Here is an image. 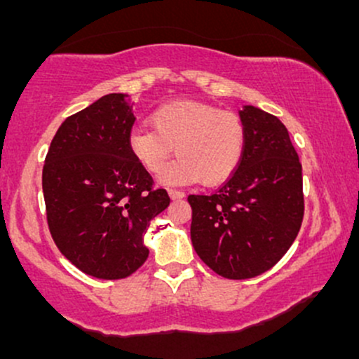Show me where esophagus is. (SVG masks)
I'll use <instances>...</instances> for the list:
<instances>
[{"label":"esophagus","mask_w":359,"mask_h":359,"mask_svg":"<svg viewBox=\"0 0 359 359\" xmlns=\"http://www.w3.org/2000/svg\"><path fill=\"white\" fill-rule=\"evenodd\" d=\"M168 196H170V199H182L184 197V192L182 191H177V189H168Z\"/></svg>","instance_id":"34e87169"}]
</instances>
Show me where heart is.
<instances>
[{"mask_svg":"<svg viewBox=\"0 0 359 359\" xmlns=\"http://www.w3.org/2000/svg\"><path fill=\"white\" fill-rule=\"evenodd\" d=\"M151 128H137L128 137L131 155L150 174L167 165L175 147L179 158L167 167L165 184L217 185L234 174L246 147V128L231 111L205 102L174 101L151 113Z\"/></svg>","mask_w":359,"mask_h":359,"instance_id":"heart-1","label":"heart"}]
</instances>
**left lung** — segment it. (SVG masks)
I'll return each mask as SVG.
<instances>
[{
    "instance_id": "left-lung-1",
    "label": "left lung",
    "mask_w": 359,
    "mask_h": 359,
    "mask_svg": "<svg viewBox=\"0 0 359 359\" xmlns=\"http://www.w3.org/2000/svg\"><path fill=\"white\" fill-rule=\"evenodd\" d=\"M240 118L246 128L241 163L214 194L187 197L194 250L229 280L277 265L304 219L302 165L285 125L255 106H245Z\"/></svg>"
}]
</instances>
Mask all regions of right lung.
Instances as JSON below:
<instances>
[{
	"mask_svg": "<svg viewBox=\"0 0 359 359\" xmlns=\"http://www.w3.org/2000/svg\"><path fill=\"white\" fill-rule=\"evenodd\" d=\"M128 94H108L72 114L53 137L42 172L47 222L57 248L90 277L119 280L148 258L150 221L170 204L131 155Z\"/></svg>",
	"mask_w": 359,
	"mask_h": 359,
	"instance_id": "1",
	"label": "right lung"
}]
</instances>
